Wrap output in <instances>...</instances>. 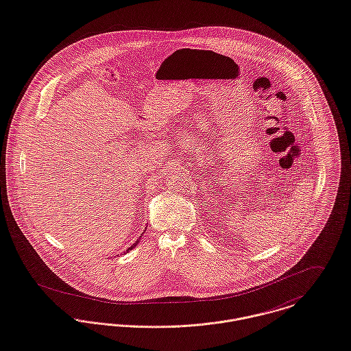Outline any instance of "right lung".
<instances>
[{
  "mask_svg": "<svg viewBox=\"0 0 351 351\" xmlns=\"http://www.w3.org/2000/svg\"><path fill=\"white\" fill-rule=\"evenodd\" d=\"M145 232H146V230H145ZM142 234H143V233H142ZM141 237H142V236H139V239H141ZM139 239H138V240H136V241H135V243H134V244H132V245H131V247H128V251H126V252H128V251H130V250H132V248H134V247H136V244H138V243H139Z\"/></svg>",
  "mask_w": 351,
  "mask_h": 351,
  "instance_id": "add662e5",
  "label": "right lung"
}]
</instances>
